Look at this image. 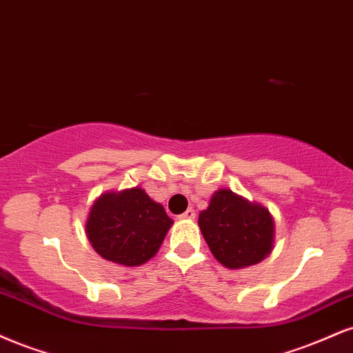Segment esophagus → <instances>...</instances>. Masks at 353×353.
Listing matches in <instances>:
<instances>
[{"label":"esophagus","instance_id":"esophagus-1","mask_svg":"<svg viewBox=\"0 0 353 353\" xmlns=\"http://www.w3.org/2000/svg\"><path fill=\"white\" fill-rule=\"evenodd\" d=\"M181 217L182 219H194L195 217V210L194 209H188V210L184 212V214L181 215Z\"/></svg>","mask_w":353,"mask_h":353}]
</instances>
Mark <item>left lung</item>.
Segmentation results:
<instances>
[{
  "label": "left lung",
  "mask_w": 353,
  "mask_h": 353,
  "mask_svg": "<svg viewBox=\"0 0 353 353\" xmlns=\"http://www.w3.org/2000/svg\"><path fill=\"white\" fill-rule=\"evenodd\" d=\"M212 254L227 268L256 265L273 248L274 223L270 212L232 190L212 195L209 209L199 215Z\"/></svg>",
  "instance_id": "left-lung-1"
}]
</instances>
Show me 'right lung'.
<instances>
[{
	"mask_svg": "<svg viewBox=\"0 0 353 353\" xmlns=\"http://www.w3.org/2000/svg\"><path fill=\"white\" fill-rule=\"evenodd\" d=\"M171 225L164 207L134 188L101 195L92 205L85 230L105 260L136 266L154 256Z\"/></svg>",
	"mask_w": 353,
	"mask_h": 353,
	"instance_id": "1",
	"label": "right lung"
}]
</instances>
